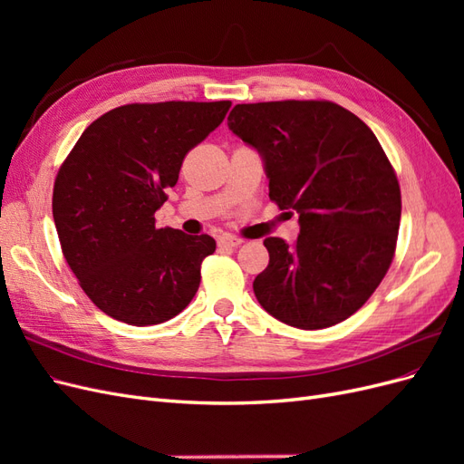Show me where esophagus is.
<instances>
[{
  "instance_id": "obj_1",
  "label": "esophagus",
  "mask_w": 464,
  "mask_h": 464,
  "mask_svg": "<svg viewBox=\"0 0 464 464\" xmlns=\"http://www.w3.org/2000/svg\"><path fill=\"white\" fill-rule=\"evenodd\" d=\"M242 244H244L242 237H236V236H222L218 240V246H222V247H237Z\"/></svg>"
}]
</instances>
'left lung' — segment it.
Returning <instances> with one entry per match:
<instances>
[{
  "label": "left lung",
  "mask_w": 464,
  "mask_h": 464,
  "mask_svg": "<svg viewBox=\"0 0 464 464\" xmlns=\"http://www.w3.org/2000/svg\"><path fill=\"white\" fill-rule=\"evenodd\" d=\"M228 128L259 152L269 198L300 224L294 244L265 237L256 298L298 329L344 321L382 283L397 246L401 188L377 137L327 101L236 104Z\"/></svg>",
  "instance_id": "8db88e82"
}]
</instances>
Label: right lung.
<instances>
[{"label": "right lung", "mask_w": 464, "mask_h": 464, "mask_svg": "<svg viewBox=\"0 0 464 464\" xmlns=\"http://www.w3.org/2000/svg\"><path fill=\"white\" fill-rule=\"evenodd\" d=\"M230 101L125 104L82 131L53 184L63 257L92 304L135 327L186 310L213 237L157 228L154 213L186 154L222 123Z\"/></svg>", "instance_id": "1"}]
</instances>
